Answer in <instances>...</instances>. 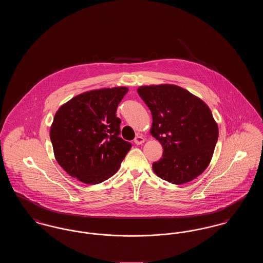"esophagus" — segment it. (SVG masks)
Listing matches in <instances>:
<instances>
[{"label": "esophagus", "instance_id": "esophagus-1", "mask_svg": "<svg viewBox=\"0 0 263 263\" xmlns=\"http://www.w3.org/2000/svg\"><path fill=\"white\" fill-rule=\"evenodd\" d=\"M145 142V139L142 137V136H137V137L134 139V143L136 144V145H141V144H143Z\"/></svg>", "mask_w": 263, "mask_h": 263}]
</instances>
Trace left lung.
<instances>
[{
    "label": "left lung",
    "instance_id": "left-lung-1",
    "mask_svg": "<svg viewBox=\"0 0 263 263\" xmlns=\"http://www.w3.org/2000/svg\"><path fill=\"white\" fill-rule=\"evenodd\" d=\"M150 108L151 135L163 146V158L153 163L159 177L183 184L200 175L209 165L219 129L208 105L187 89L175 85L138 88Z\"/></svg>",
    "mask_w": 263,
    "mask_h": 263
}]
</instances>
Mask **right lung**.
I'll return each mask as SVG.
<instances>
[{
    "label": "right lung",
    "instance_id": "1",
    "mask_svg": "<svg viewBox=\"0 0 263 263\" xmlns=\"http://www.w3.org/2000/svg\"><path fill=\"white\" fill-rule=\"evenodd\" d=\"M126 87L98 88L78 95L59 107L50 127L56 161L68 175L98 184L120 167L131 144L119 137L116 117Z\"/></svg>",
    "mask_w": 263,
    "mask_h": 263
}]
</instances>
